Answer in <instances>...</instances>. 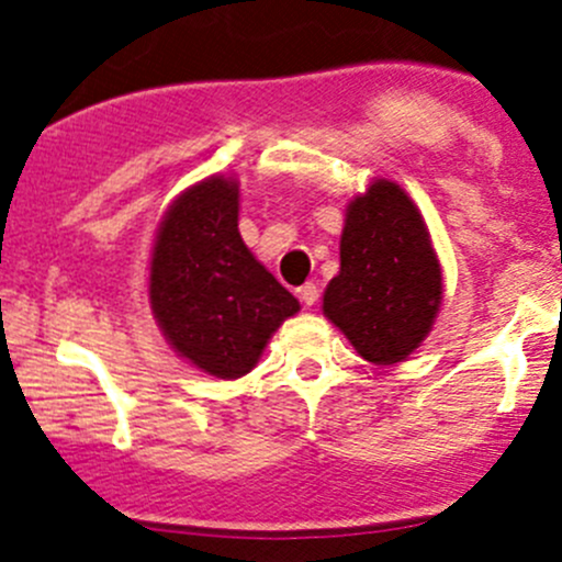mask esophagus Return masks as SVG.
Instances as JSON below:
<instances>
[{
  "label": "esophagus",
  "instance_id": "esophagus-1",
  "mask_svg": "<svg viewBox=\"0 0 562 562\" xmlns=\"http://www.w3.org/2000/svg\"><path fill=\"white\" fill-rule=\"evenodd\" d=\"M296 296L304 307H313V304L317 302V285L315 282H304V285L296 288Z\"/></svg>",
  "mask_w": 562,
  "mask_h": 562
}]
</instances>
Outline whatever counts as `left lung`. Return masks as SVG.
Wrapping results in <instances>:
<instances>
[{"label": "left lung", "instance_id": "left-lung-1", "mask_svg": "<svg viewBox=\"0 0 562 562\" xmlns=\"http://www.w3.org/2000/svg\"><path fill=\"white\" fill-rule=\"evenodd\" d=\"M440 266L427 225L394 181H375L348 206L339 274L323 313L372 364H396L418 348L440 307Z\"/></svg>", "mask_w": 562, "mask_h": 562}]
</instances>
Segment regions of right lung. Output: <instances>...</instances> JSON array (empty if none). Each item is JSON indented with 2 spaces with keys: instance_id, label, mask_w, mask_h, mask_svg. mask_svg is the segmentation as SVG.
I'll return each instance as SVG.
<instances>
[{
  "instance_id": "add662e5",
  "label": "right lung",
  "mask_w": 562,
  "mask_h": 562,
  "mask_svg": "<svg viewBox=\"0 0 562 562\" xmlns=\"http://www.w3.org/2000/svg\"><path fill=\"white\" fill-rule=\"evenodd\" d=\"M149 299L168 342L198 370L247 375L299 302L239 236L236 181L212 176L176 198L151 252Z\"/></svg>"
}]
</instances>
